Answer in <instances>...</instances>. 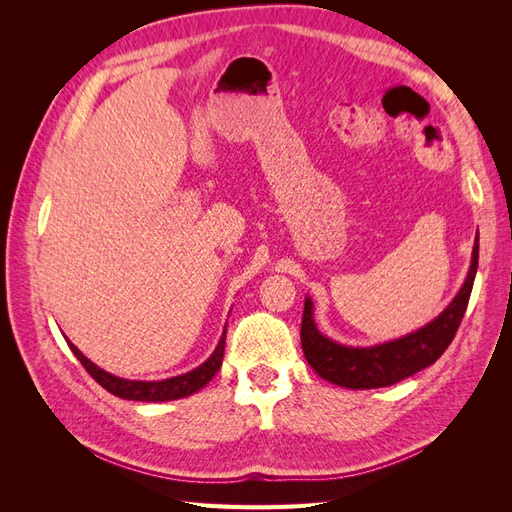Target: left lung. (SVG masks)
<instances>
[{
  "label": "left lung",
  "mask_w": 512,
  "mask_h": 512,
  "mask_svg": "<svg viewBox=\"0 0 512 512\" xmlns=\"http://www.w3.org/2000/svg\"><path fill=\"white\" fill-rule=\"evenodd\" d=\"M476 267L478 243L474 245L468 280L453 299V303L421 331L374 348L339 346L320 335L312 316V301L305 299L301 346L307 363L316 369L320 378L346 386V389H380V386H391L399 380H406L408 376L416 374V371L433 365L440 359L442 352L451 346L461 318L466 314Z\"/></svg>",
  "instance_id": "left-lung-1"
}]
</instances>
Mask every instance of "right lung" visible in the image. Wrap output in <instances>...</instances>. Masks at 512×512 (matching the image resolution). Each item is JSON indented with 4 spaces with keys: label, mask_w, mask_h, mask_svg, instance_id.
Instances as JSON below:
<instances>
[{
    "label": "right lung",
    "mask_w": 512,
    "mask_h": 512,
    "mask_svg": "<svg viewBox=\"0 0 512 512\" xmlns=\"http://www.w3.org/2000/svg\"><path fill=\"white\" fill-rule=\"evenodd\" d=\"M70 350L74 352L76 359L81 361V365L87 369V374L94 378L100 386L108 393H113L117 397L123 399H132V401H170V399H179V397H188L192 393H196L203 386L218 374V369L222 367V359H224V346H226V331L222 333V339L215 352L209 356V359L188 371V374L177 376V378H168V380H160V382H138V380H123V378H115L111 374H106L104 369H100L98 365L91 363L87 356H83V352L76 348L74 344H70Z\"/></svg>",
    "instance_id": "right-lung-1"
}]
</instances>
